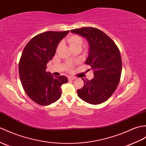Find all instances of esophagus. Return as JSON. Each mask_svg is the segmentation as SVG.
<instances>
[{"label": "esophagus", "instance_id": "1", "mask_svg": "<svg viewBox=\"0 0 146 146\" xmlns=\"http://www.w3.org/2000/svg\"><path fill=\"white\" fill-rule=\"evenodd\" d=\"M68 80H74L76 78L75 77H74V76H69L68 77Z\"/></svg>", "mask_w": 146, "mask_h": 146}]
</instances>
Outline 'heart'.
Here are the masks:
<instances>
[{
  "label": "heart",
  "instance_id": "obj_1",
  "mask_svg": "<svg viewBox=\"0 0 146 146\" xmlns=\"http://www.w3.org/2000/svg\"><path fill=\"white\" fill-rule=\"evenodd\" d=\"M66 41L68 45L73 52L75 50H81L83 45V40L81 36L77 35H70L67 37ZM60 46L59 45L57 47V50L60 49ZM68 69H72V66H68Z\"/></svg>",
  "mask_w": 146,
  "mask_h": 146
}]
</instances>
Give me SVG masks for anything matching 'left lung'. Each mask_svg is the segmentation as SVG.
<instances>
[{"mask_svg":"<svg viewBox=\"0 0 146 146\" xmlns=\"http://www.w3.org/2000/svg\"><path fill=\"white\" fill-rule=\"evenodd\" d=\"M86 38L89 53L86 64L93 70L94 78L90 81L82 78L84 86L77 90L78 96L85 102L99 104L108 100L119 83L122 61L119 50L106 33L92 27L70 30Z\"/></svg>","mask_w":146,"mask_h":146,"instance_id":"1","label":"left lung"}]
</instances>
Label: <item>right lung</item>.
Masks as SVG:
<instances>
[{
	"label": "right lung",
	"instance_id": "obj_1",
	"mask_svg": "<svg viewBox=\"0 0 146 146\" xmlns=\"http://www.w3.org/2000/svg\"><path fill=\"white\" fill-rule=\"evenodd\" d=\"M69 30L48 31L30 40L20 57L19 71L23 88L32 101L42 106L55 103L62 96L65 76H54L46 72V64L55 56L58 45Z\"/></svg>",
	"mask_w": 146,
	"mask_h": 146
}]
</instances>
